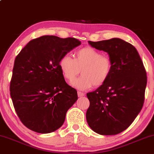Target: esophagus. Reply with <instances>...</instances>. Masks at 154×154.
Returning a JSON list of instances; mask_svg holds the SVG:
<instances>
[{"label":"esophagus","instance_id":"obj_1","mask_svg":"<svg viewBox=\"0 0 154 154\" xmlns=\"http://www.w3.org/2000/svg\"><path fill=\"white\" fill-rule=\"evenodd\" d=\"M77 95H78L79 97H82V96H84V95L85 94L84 93H82V92L78 91V92H77Z\"/></svg>","mask_w":154,"mask_h":154}]
</instances>
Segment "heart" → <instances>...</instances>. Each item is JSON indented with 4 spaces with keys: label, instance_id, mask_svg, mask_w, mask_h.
I'll list each match as a JSON object with an SVG mask.
<instances>
[{
    "label": "heart",
    "instance_id": "obj_1",
    "mask_svg": "<svg viewBox=\"0 0 154 154\" xmlns=\"http://www.w3.org/2000/svg\"><path fill=\"white\" fill-rule=\"evenodd\" d=\"M59 67L63 77L72 82L81 69L82 76L72 85L79 90L100 87L107 81L112 69V61L108 55L91 46L83 47L75 53V59L68 54L59 60Z\"/></svg>",
    "mask_w": 154,
    "mask_h": 154
}]
</instances>
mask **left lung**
Returning a JSON list of instances; mask_svg holds the SVG:
<instances>
[{
  "label": "left lung",
  "mask_w": 154,
  "mask_h": 154,
  "mask_svg": "<svg viewBox=\"0 0 154 154\" xmlns=\"http://www.w3.org/2000/svg\"><path fill=\"white\" fill-rule=\"evenodd\" d=\"M88 43L109 54L112 69L103 85L87 93L90 106L86 119L100 135H117L133 122L142 109L147 85L146 69L135 48L122 39Z\"/></svg>",
  "instance_id": "8db88e82"
}]
</instances>
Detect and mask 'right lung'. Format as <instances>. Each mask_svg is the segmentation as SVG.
Wrapping results in <instances>:
<instances>
[{
  "label": "right lung",
  "instance_id": "obj_1",
  "mask_svg": "<svg viewBox=\"0 0 154 154\" xmlns=\"http://www.w3.org/2000/svg\"><path fill=\"white\" fill-rule=\"evenodd\" d=\"M80 44L74 38L44 35L30 40L16 57L10 95L17 116L29 130L50 133L64 122L77 93L65 81L59 60Z\"/></svg>",
  "mask_w": 154,
  "mask_h": 154
}]
</instances>
